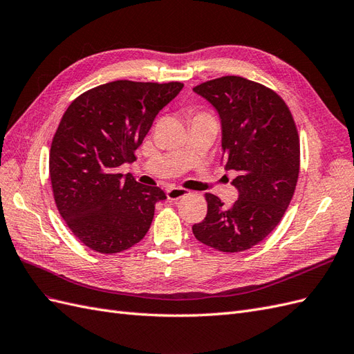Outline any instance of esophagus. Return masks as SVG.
<instances>
[{"mask_svg":"<svg viewBox=\"0 0 354 354\" xmlns=\"http://www.w3.org/2000/svg\"><path fill=\"white\" fill-rule=\"evenodd\" d=\"M166 194H167L169 200H178L180 197H185L187 194H189V191L185 188H179V187H170V188H167Z\"/></svg>","mask_w":354,"mask_h":354,"instance_id":"esophagus-1","label":"esophagus"}]
</instances>
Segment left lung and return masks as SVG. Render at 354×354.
Wrapping results in <instances>:
<instances>
[{"label": "left lung", "mask_w": 354, "mask_h": 354, "mask_svg": "<svg viewBox=\"0 0 354 354\" xmlns=\"http://www.w3.org/2000/svg\"><path fill=\"white\" fill-rule=\"evenodd\" d=\"M194 93L215 108L221 121L225 169L236 170L239 198L231 207L207 193V214L193 233L221 252L258 245L290 203L299 174V138L285 100L266 86L227 75L196 86Z\"/></svg>", "instance_id": "left-lung-1"}]
</instances>
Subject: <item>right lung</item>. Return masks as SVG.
<instances>
[{
    "mask_svg": "<svg viewBox=\"0 0 354 354\" xmlns=\"http://www.w3.org/2000/svg\"><path fill=\"white\" fill-rule=\"evenodd\" d=\"M183 87L118 80L88 90L65 111L50 148V179L60 216L87 248L117 254L145 237L165 191L117 167L136 158L154 118Z\"/></svg>",
    "mask_w": 354,
    "mask_h": 354,
    "instance_id": "1",
    "label": "right lung"
}]
</instances>
